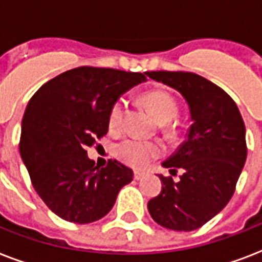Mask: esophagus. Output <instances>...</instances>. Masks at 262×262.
Instances as JSON below:
<instances>
[{"mask_svg": "<svg viewBox=\"0 0 262 262\" xmlns=\"http://www.w3.org/2000/svg\"><path fill=\"white\" fill-rule=\"evenodd\" d=\"M144 175H145V172H144V171H139V170H136V171L133 172V177H135V179H137V181L143 178Z\"/></svg>", "mask_w": 262, "mask_h": 262, "instance_id": "esophagus-1", "label": "esophagus"}]
</instances>
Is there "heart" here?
Instances as JSON below:
<instances>
[{"label": "heart", "instance_id": "obj_1", "mask_svg": "<svg viewBox=\"0 0 262 262\" xmlns=\"http://www.w3.org/2000/svg\"><path fill=\"white\" fill-rule=\"evenodd\" d=\"M144 103L147 104L155 119L160 123V130L170 140L178 139V129L172 122L179 113L178 102L168 91L151 90L143 95ZM126 108V100L118 98L113 103L108 113L110 130H119L122 127L123 115ZM163 147L159 143H151L139 139H125L114 149L115 156L122 163L135 168H143L154 159L163 155Z\"/></svg>", "mask_w": 262, "mask_h": 262}]
</instances>
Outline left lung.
Segmentation results:
<instances>
[{
	"label": "left lung",
	"mask_w": 262,
	"mask_h": 262,
	"mask_svg": "<svg viewBox=\"0 0 262 262\" xmlns=\"http://www.w3.org/2000/svg\"><path fill=\"white\" fill-rule=\"evenodd\" d=\"M174 88L190 110L187 140L162 166L178 182L159 175L160 194L148 201L156 223L175 231H193L209 222L231 200L246 162V129L235 102L216 84L191 72H145Z\"/></svg>",
	"instance_id": "8db88e82"
}]
</instances>
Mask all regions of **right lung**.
<instances>
[{"label": "right lung", "mask_w": 262, "mask_h": 262, "mask_svg": "<svg viewBox=\"0 0 262 262\" xmlns=\"http://www.w3.org/2000/svg\"><path fill=\"white\" fill-rule=\"evenodd\" d=\"M143 81V73L80 67L43 84L30 99L18 149L34 189L61 219H102L132 182V168L117 160L99 168L85 148L107 135L113 103Z\"/></svg>", "instance_id": "obj_1"}]
</instances>
